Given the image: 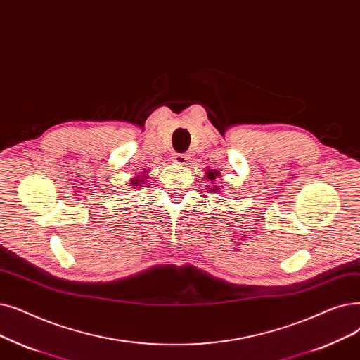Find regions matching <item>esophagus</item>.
Returning <instances> with one entry per match:
<instances>
[{"mask_svg": "<svg viewBox=\"0 0 360 360\" xmlns=\"http://www.w3.org/2000/svg\"><path fill=\"white\" fill-rule=\"evenodd\" d=\"M172 162H174L175 165H179V166H184L188 163V155L186 154H182V153H175L174 158H172Z\"/></svg>", "mask_w": 360, "mask_h": 360, "instance_id": "esophagus-1", "label": "esophagus"}]
</instances>
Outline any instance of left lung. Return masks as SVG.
<instances>
[{
	"instance_id": "obj_1",
	"label": "left lung",
	"mask_w": 360,
	"mask_h": 360,
	"mask_svg": "<svg viewBox=\"0 0 360 360\" xmlns=\"http://www.w3.org/2000/svg\"><path fill=\"white\" fill-rule=\"evenodd\" d=\"M206 178H207L212 184H214L217 178H221V174H219V170H206ZM210 191H212V193H216V191L219 193V191H221V185L212 186Z\"/></svg>"
}]
</instances>
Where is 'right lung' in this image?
<instances>
[{
	"instance_id": "obj_1",
	"label": "right lung",
	"mask_w": 360,
	"mask_h": 360,
	"mask_svg": "<svg viewBox=\"0 0 360 360\" xmlns=\"http://www.w3.org/2000/svg\"><path fill=\"white\" fill-rule=\"evenodd\" d=\"M148 172H150V169H148V170H144L143 174L139 175V176H135V178H132V179H131V185H132V188H134V190H135V188H139V186H141V184H144V182H146Z\"/></svg>"
}]
</instances>
